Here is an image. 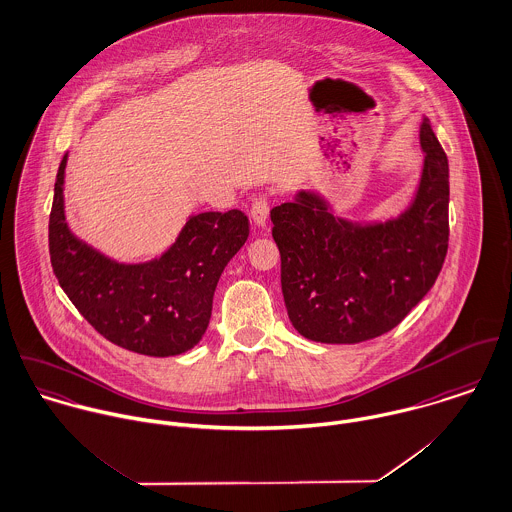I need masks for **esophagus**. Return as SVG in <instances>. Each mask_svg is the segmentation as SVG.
<instances>
[{
	"mask_svg": "<svg viewBox=\"0 0 512 512\" xmlns=\"http://www.w3.org/2000/svg\"><path fill=\"white\" fill-rule=\"evenodd\" d=\"M269 210H271V204H269V198H267L265 194H261V196H257V198L253 200L251 218H253V222H255L259 228H265V226H267Z\"/></svg>",
	"mask_w": 512,
	"mask_h": 512,
	"instance_id": "obj_1",
	"label": "esophagus"
}]
</instances>
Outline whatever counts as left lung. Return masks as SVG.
Instances as JSON below:
<instances>
[{
    "mask_svg": "<svg viewBox=\"0 0 512 512\" xmlns=\"http://www.w3.org/2000/svg\"><path fill=\"white\" fill-rule=\"evenodd\" d=\"M424 167L408 208L387 222H351L316 192L271 210L288 318L306 340L359 343L398 326L434 286L448 253V157L420 125Z\"/></svg>",
    "mask_w": 512,
    "mask_h": 512,
    "instance_id": "8db88e82",
    "label": "left lung"
}]
</instances>
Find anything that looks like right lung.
Listing matches in <instances>:
<instances>
[{
  "label": "right lung",
  "instance_id": "add662e5",
  "mask_svg": "<svg viewBox=\"0 0 512 512\" xmlns=\"http://www.w3.org/2000/svg\"><path fill=\"white\" fill-rule=\"evenodd\" d=\"M62 157L49 218L58 284L78 312L115 345L151 357L192 349L210 324L212 300L229 259L243 247L249 220L239 210L190 216L176 241L147 263H119L78 239L64 216Z\"/></svg>",
  "mask_w": 512,
  "mask_h": 512
}]
</instances>
